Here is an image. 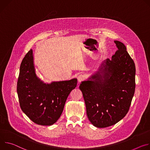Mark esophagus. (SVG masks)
I'll list each match as a JSON object with an SVG mask.
<instances>
[{
    "instance_id": "1",
    "label": "esophagus",
    "mask_w": 150,
    "mask_h": 150,
    "mask_svg": "<svg viewBox=\"0 0 150 150\" xmlns=\"http://www.w3.org/2000/svg\"><path fill=\"white\" fill-rule=\"evenodd\" d=\"M77 79H78L79 83H80V82H81L83 81H84L86 79V76L84 74H80V75H79L78 76Z\"/></svg>"
}]
</instances>
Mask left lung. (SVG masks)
<instances>
[{"instance_id": "8db88e82", "label": "left lung", "mask_w": 150, "mask_h": 150, "mask_svg": "<svg viewBox=\"0 0 150 150\" xmlns=\"http://www.w3.org/2000/svg\"><path fill=\"white\" fill-rule=\"evenodd\" d=\"M114 42L118 49L111 59H107L91 80L82 81L79 86L88 117L99 128L114 125L125 117L135 90L134 61L123 43Z\"/></svg>"}]
</instances>
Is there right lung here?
<instances>
[{"mask_svg":"<svg viewBox=\"0 0 150 150\" xmlns=\"http://www.w3.org/2000/svg\"><path fill=\"white\" fill-rule=\"evenodd\" d=\"M77 83L76 79L44 83L36 75L30 49L21 62L17 81L20 107L34 123L52 125L60 117L67 98Z\"/></svg>","mask_w":150,"mask_h":150,"instance_id":"add662e5","label":"right lung"}]
</instances>
